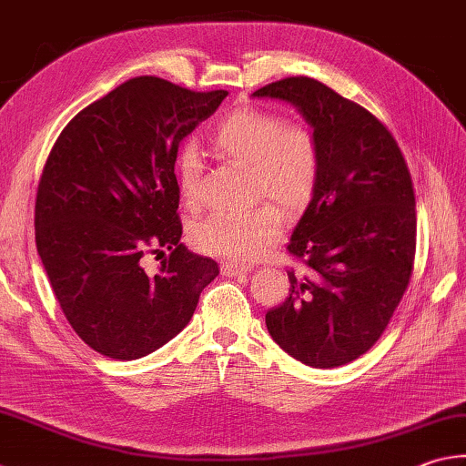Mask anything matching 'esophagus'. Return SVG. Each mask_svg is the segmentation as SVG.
<instances>
[{
    "label": "esophagus",
    "instance_id": "1",
    "mask_svg": "<svg viewBox=\"0 0 466 466\" xmlns=\"http://www.w3.org/2000/svg\"><path fill=\"white\" fill-rule=\"evenodd\" d=\"M249 271H251V266H241V263H233V261H225L221 266V274L229 278L249 274Z\"/></svg>",
    "mask_w": 466,
    "mask_h": 466
}]
</instances>
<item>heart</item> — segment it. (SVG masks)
I'll list each match as a JSON object with an SVG mask.
<instances>
[{"label":"heart","mask_w":466,"mask_h":466,"mask_svg":"<svg viewBox=\"0 0 466 466\" xmlns=\"http://www.w3.org/2000/svg\"><path fill=\"white\" fill-rule=\"evenodd\" d=\"M217 154L251 172L256 197L278 200L289 210L310 203L320 178V147L309 127L286 124L282 116L253 107L229 113L213 136ZM200 162L195 146L177 157L178 188L187 203L198 200ZM284 229L282 210L263 205L245 213H217L195 229V241L213 256L249 261L259 258Z\"/></svg>","instance_id":"1"}]
</instances>
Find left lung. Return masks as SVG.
I'll return each mask as SVG.
<instances>
[{"instance_id":"8db88e82","label":"left lung","mask_w":466,"mask_h":466,"mask_svg":"<svg viewBox=\"0 0 466 466\" xmlns=\"http://www.w3.org/2000/svg\"><path fill=\"white\" fill-rule=\"evenodd\" d=\"M251 96L294 105L320 147V178L288 251L289 296L266 314L289 357L330 370L367 353L388 327L411 278L416 198L398 142L361 105L309 76H289Z\"/></svg>"}]
</instances>
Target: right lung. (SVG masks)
Here are the masks:
<instances>
[{"label":"right lung","instance_id":"1","mask_svg":"<svg viewBox=\"0 0 466 466\" xmlns=\"http://www.w3.org/2000/svg\"><path fill=\"white\" fill-rule=\"evenodd\" d=\"M227 91L129 78L68 121L42 170L36 248L66 320L86 345L134 361L190 322L217 261L180 243L174 162ZM171 251L156 272L146 252Z\"/></svg>","mask_w":466,"mask_h":466}]
</instances>
